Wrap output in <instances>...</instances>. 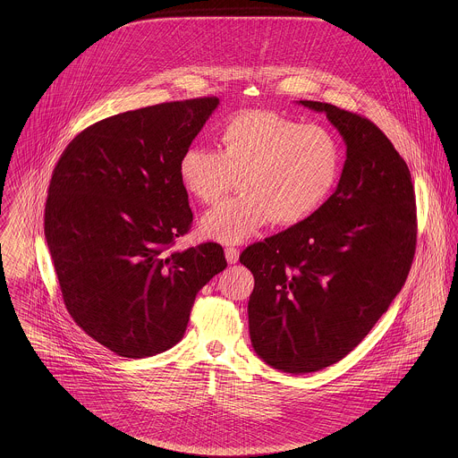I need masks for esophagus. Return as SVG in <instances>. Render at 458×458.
<instances>
[{
  "label": "esophagus",
  "instance_id": "esophagus-1",
  "mask_svg": "<svg viewBox=\"0 0 458 458\" xmlns=\"http://www.w3.org/2000/svg\"><path fill=\"white\" fill-rule=\"evenodd\" d=\"M225 259H227L229 264H234V262H238V259H240V252L236 249L229 247V249H225Z\"/></svg>",
  "mask_w": 458,
  "mask_h": 458
}]
</instances>
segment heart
<instances>
[{"label":"heart","mask_w":458,"mask_h":458,"mask_svg":"<svg viewBox=\"0 0 458 458\" xmlns=\"http://www.w3.org/2000/svg\"><path fill=\"white\" fill-rule=\"evenodd\" d=\"M340 167V144L325 127L301 125L271 111H245L222 125L218 151L185 149L178 178L202 204L222 199L238 178L242 194L200 220L206 238L236 245L269 220L284 227L307 220L333 192Z\"/></svg>","instance_id":"b5f03b06"}]
</instances>
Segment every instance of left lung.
Returning <instances> with one entry per match:
<instances>
[{
	"label": "left lung",
	"instance_id": "left-lung-1",
	"mask_svg": "<svg viewBox=\"0 0 458 458\" xmlns=\"http://www.w3.org/2000/svg\"><path fill=\"white\" fill-rule=\"evenodd\" d=\"M325 113L347 158L336 191L307 220L254 243L240 262L254 275L249 329L269 367L309 374L347 356L388 310L416 250L411 173L370 120L336 106Z\"/></svg>",
	"mask_w": 458,
	"mask_h": 458
}]
</instances>
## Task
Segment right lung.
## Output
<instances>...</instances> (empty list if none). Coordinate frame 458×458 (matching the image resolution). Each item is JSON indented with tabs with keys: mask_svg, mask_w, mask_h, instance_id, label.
Listing matches in <instances>:
<instances>
[{
	"mask_svg": "<svg viewBox=\"0 0 458 458\" xmlns=\"http://www.w3.org/2000/svg\"><path fill=\"white\" fill-rule=\"evenodd\" d=\"M216 106L204 97L106 118L53 171L44 229L66 310L118 356L176 345L197 293L227 266L218 243L173 250L194 220L178 160Z\"/></svg>",
	"mask_w": 458,
	"mask_h": 458,
	"instance_id": "1",
	"label": "right lung"
}]
</instances>
